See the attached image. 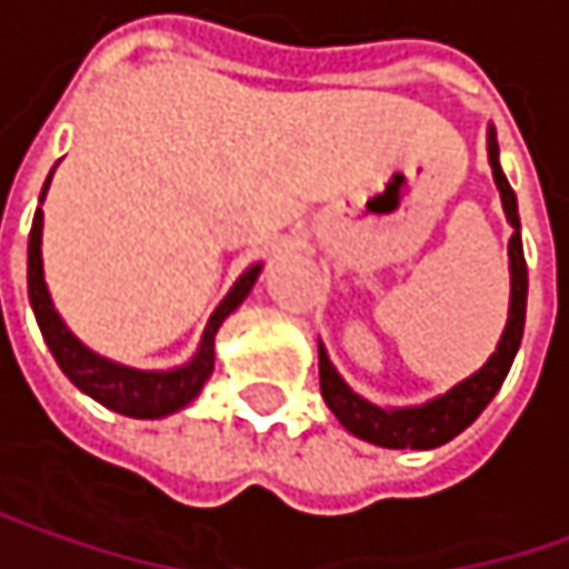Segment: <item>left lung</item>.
Wrapping results in <instances>:
<instances>
[{
    "instance_id": "obj_1",
    "label": "left lung",
    "mask_w": 569,
    "mask_h": 569,
    "mask_svg": "<svg viewBox=\"0 0 569 569\" xmlns=\"http://www.w3.org/2000/svg\"><path fill=\"white\" fill-rule=\"evenodd\" d=\"M489 167L496 186L502 192V209L512 231L509 241V260H512V306H509V325L502 331V341L496 353L486 360L483 370H477L470 380L457 383L451 392L416 406V409H380L367 399H360L351 386L338 377V370L331 367L325 348L318 345V380H321V396L328 402V409L338 416V421L370 445L380 448H416L428 451L438 448L445 441L457 438L467 425H473L477 416L492 402V396L499 392V386L506 380L512 360H516L518 345H521V331H525V302H528V267H525V251H521V234H518V202L512 186L506 180L502 167H499V144H496V131H489Z\"/></svg>"
}]
</instances>
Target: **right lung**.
Instances as JSON below:
<instances>
[{"instance_id":"right-lung-1","label":"right lung","mask_w":569,"mask_h":569,"mask_svg":"<svg viewBox=\"0 0 569 569\" xmlns=\"http://www.w3.org/2000/svg\"><path fill=\"white\" fill-rule=\"evenodd\" d=\"M51 183V177H48ZM48 183L41 189V199L48 192ZM41 224L44 216L41 209L34 212L31 221V234H28V299H31V309L38 318V328L51 348L57 367L70 377V383L80 386L86 396H92L96 402H102L106 409L121 412V416L131 418H160L183 409L186 402H192L199 396L202 383L212 377L216 370V331L224 318L231 316L244 296L251 292L253 280L260 273V263L251 267L248 273H241V280L231 286V292L221 299L212 318H209V328L202 335V345L199 353L180 367V370H167V373H151V370H131V367H121L112 363L99 353H92L83 348L70 328L60 321V316L53 312L51 296H48V286H44V270H41Z\"/></svg>"}]
</instances>
